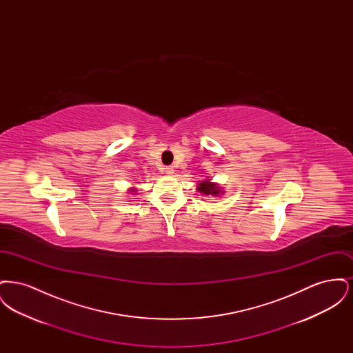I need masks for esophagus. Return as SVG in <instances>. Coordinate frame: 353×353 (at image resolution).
<instances>
[{"label": "esophagus", "instance_id": "1", "mask_svg": "<svg viewBox=\"0 0 353 353\" xmlns=\"http://www.w3.org/2000/svg\"><path fill=\"white\" fill-rule=\"evenodd\" d=\"M165 173H167L168 176H172V174L174 173V169H173V167H167V168H165Z\"/></svg>", "mask_w": 353, "mask_h": 353}]
</instances>
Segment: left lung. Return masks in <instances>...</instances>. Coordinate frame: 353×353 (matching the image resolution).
<instances>
[{
    "label": "left lung",
    "instance_id": "1",
    "mask_svg": "<svg viewBox=\"0 0 353 353\" xmlns=\"http://www.w3.org/2000/svg\"><path fill=\"white\" fill-rule=\"evenodd\" d=\"M197 190L202 196H212V197H219L223 194V189L217 183H212V180H202L197 184Z\"/></svg>",
    "mask_w": 353,
    "mask_h": 353
}]
</instances>
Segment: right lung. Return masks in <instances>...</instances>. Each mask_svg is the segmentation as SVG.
<instances>
[{
    "mask_svg": "<svg viewBox=\"0 0 353 353\" xmlns=\"http://www.w3.org/2000/svg\"><path fill=\"white\" fill-rule=\"evenodd\" d=\"M128 192H130L131 194H136V193H134V192H136V188H130V189H128Z\"/></svg>",
    "mask_w": 353,
    "mask_h": 353,
    "instance_id": "obj_1",
    "label": "right lung"
}]
</instances>
